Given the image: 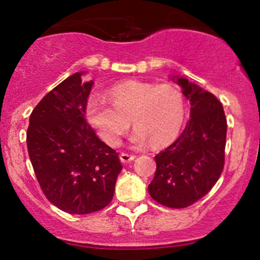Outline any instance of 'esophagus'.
Returning <instances> with one entry per match:
<instances>
[{
    "label": "esophagus",
    "instance_id": "esophagus-1",
    "mask_svg": "<svg viewBox=\"0 0 260 260\" xmlns=\"http://www.w3.org/2000/svg\"><path fill=\"white\" fill-rule=\"evenodd\" d=\"M119 158H120V162H122V163H127V162L134 161V159L136 158V156L126 154V152H122V154L119 155Z\"/></svg>",
    "mask_w": 260,
    "mask_h": 260
}]
</instances>
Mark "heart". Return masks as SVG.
I'll return each mask as SVG.
<instances>
[{"label":"heart","mask_w":260,"mask_h":260,"mask_svg":"<svg viewBox=\"0 0 260 260\" xmlns=\"http://www.w3.org/2000/svg\"><path fill=\"white\" fill-rule=\"evenodd\" d=\"M109 104L93 95L86 105L90 125L106 144H119L133 120L135 130L130 141L142 148L149 142L156 145L174 140L186 119V102L182 91L172 84L124 81L109 88Z\"/></svg>","instance_id":"1"}]
</instances>
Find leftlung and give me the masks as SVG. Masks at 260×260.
I'll use <instances>...</instances> for the list:
<instances>
[{
    "instance_id": "left-lung-1",
    "label": "left lung",
    "mask_w": 260,
    "mask_h": 260,
    "mask_svg": "<svg viewBox=\"0 0 260 260\" xmlns=\"http://www.w3.org/2000/svg\"><path fill=\"white\" fill-rule=\"evenodd\" d=\"M170 79L189 101V122L173 144L155 156L156 173L148 190L166 207L184 208L204 198L221 175L227 122L214 94L183 77Z\"/></svg>"
}]
</instances>
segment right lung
Returning <instances> with one entry per match:
<instances>
[{
	"mask_svg": "<svg viewBox=\"0 0 260 260\" xmlns=\"http://www.w3.org/2000/svg\"><path fill=\"white\" fill-rule=\"evenodd\" d=\"M77 72L48 92L29 117L27 148L42 191L70 214H90L113 198L122 170L118 154L85 118L93 81Z\"/></svg>",
	"mask_w": 260,
	"mask_h": 260,
	"instance_id": "right-lung-1",
	"label": "right lung"
}]
</instances>
